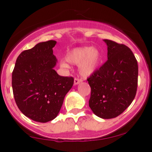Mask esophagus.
Instances as JSON below:
<instances>
[{
	"mask_svg": "<svg viewBox=\"0 0 152 152\" xmlns=\"http://www.w3.org/2000/svg\"><path fill=\"white\" fill-rule=\"evenodd\" d=\"M81 82V80L79 79V78H74V85L79 84Z\"/></svg>",
	"mask_w": 152,
	"mask_h": 152,
	"instance_id": "esophagus-1",
	"label": "esophagus"
}]
</instances>
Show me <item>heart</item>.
<instances>
[{
	"instance_id": "b5f03b06",
	"label": "heart",
	"mask_w": 152,
	"mask_h": 152,
	"mask_svg": "<svg viewBox=\"0 0 152 152\" xmlns=\"http://www.w3.org/2000/svg\"><path fill=\"white\" fill-rule=\"evenodd\" d=\"M102 56L98 48L95 47H80L71 50L67 53L66 60H61L63 68H69L68 63L78 65L79 72L83 77H88L94 74L99 67Z\"/></svg>"
}]
</instances>
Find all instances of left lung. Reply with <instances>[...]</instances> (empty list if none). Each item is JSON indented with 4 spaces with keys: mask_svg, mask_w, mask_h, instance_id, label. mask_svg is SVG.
Listing matches in <instances>:
<instances>
[{
    "mask_svg": "<svg viewBox=\"0 0 152 152\" xmlns=\"http://www.w3.org/2000/svg\"><path fill=\"white\" fill-rule=\"evenodd\" d=\"M108 60L87 78L91 86L88 105L102 118L118 116L135 98L138 84V64L129 47L104 39Z\"/></svg>",
    "mask_w": 152,
    "mask_h": 152,
    "instance_id": "left-lung-1",
    "label": "left lung"
}]
</instances>
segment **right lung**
Returning <instances> with one entry per match:
<instances>
[{"instance_id": "add662e5", "label": "right lung", "mask_w": 152, "mask_h": 152, "mask_svg": "<svg viewBox=\"0 0 152 152\" xmlns=\"http://www.w3.org/2000/svg\"><path fill=\"white\" fill-rule=\"evenodd\" d=\"M56 41L38 43L23 50L12 73L13 96L20 111L35 121L46 123L57 116L74 78L61 76L53 69V53Z\"/></svg>"}]
</instances>
